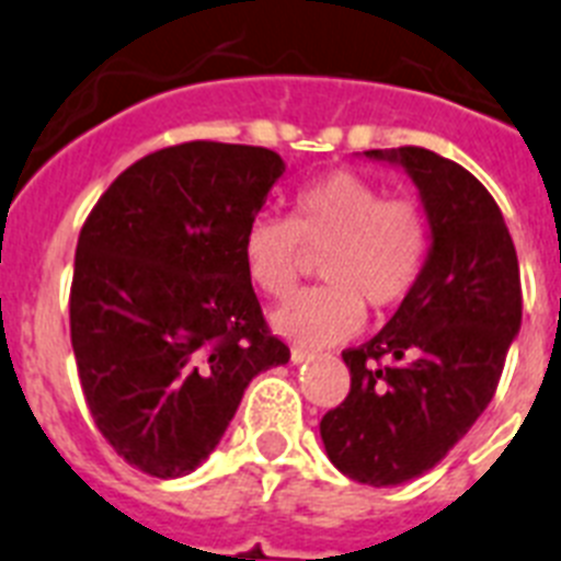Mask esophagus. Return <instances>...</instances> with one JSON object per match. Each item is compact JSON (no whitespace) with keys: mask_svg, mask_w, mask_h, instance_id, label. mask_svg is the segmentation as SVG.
I'll use <instances>...</instances> for the list:
<instances>
[{"mask_svg":"<svg viewBox=\"0 0 561 561\" xmlns=\"http://www.w3.org/2000/svg\"><path fill=\"white\" fill-rule=\"evenodd\" d=\"M313 356H317V353L305 351V347H294V351H290V362H294V365H302V362H310V359H313Z\"/></svg>","mask_w":561,"mask_h":561,"instance_id":"34e87169","label":"esophagus"}]
</instances>
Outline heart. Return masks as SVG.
I'll return each instance as SVG.
<instances>
[{"instance_id":"b5f03b06","label":"heart","mask_w":561,"mask_h":561,"mask_svg":"<svg viewBox=\"0 0 561 561\" xmlns=\"http://www.w3.org/2000/svg\"><path fill=\"white\" fill-rule=\"evenodd\" d=\"M427 219L416 202L385 199L359 173L336 171L296 193L290 219L256 216L244 228V271L267 296L296 285L305 251H324L319 276L328 285L290 296L271 313L273 331L296 345L322 347L362 328L374 310L402 302L425 267Z\"/></svg>"}]
</instances>
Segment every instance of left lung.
<instances>
[{"instance_id":"left-lung-1","label":"left lung","mask_w":561,"mask_h":561,"mask_svg":"<svg viewBox=\"0 0 561 561\" xmlns=\"http://www.w3.org/2000/svg\"><path fill=\"white\" fill-rule=\"evenodd\" d=\"M365 157L413 179L431 248L393 319L342 353L351 393L319 433L345 477L388 488L439 465L491 404L519 336L522 288L502 210L473 173L425 148Z\"/></svg>"}]
</instances>
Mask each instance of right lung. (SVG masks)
Returning a JSON list of instances; mask_svg holds the SVG:
<instances>
[{"instance_id":"add662e5","label":"right lung","mask_w":561,"mask_h":561,"mask_svg":"<svg viewBox=\"0 0 561 561\" xmlns=\"http://www.w3.org/2000/svg\"><path fill=\"white\" fill-rule=\"evenodd\" d=\"M282 173L279 153L253 145L157 150L116 176L79 233L70 342L84 402L150 477L199 468L253 376L288 365L242 259Z\"/></svg>"}]
</instances>
